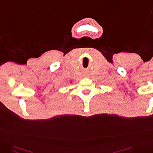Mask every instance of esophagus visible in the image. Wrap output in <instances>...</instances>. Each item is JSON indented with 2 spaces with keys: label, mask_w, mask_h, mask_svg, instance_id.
Instances as JSON below:
<instances>
[{
  "label": "esophagus",
  "mask_w": 153,
  "mask_h": 153,
  "mask_svg": "<svg viewBox=\"0 0 153 153\" xmlns=\"http://www.w3.org/2000/svg\"><path fill=\"white\" fill-rule=\"evenodd\" d=\"M84 77H88V76H89V75H88V74H86V73H84Z\"/></svg>",
  "instance_id": "1"
}]
</instances>
